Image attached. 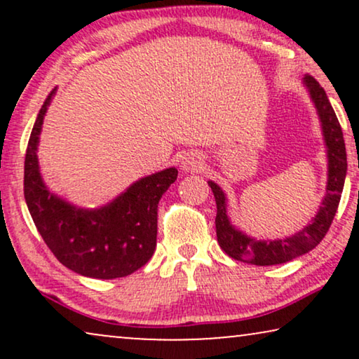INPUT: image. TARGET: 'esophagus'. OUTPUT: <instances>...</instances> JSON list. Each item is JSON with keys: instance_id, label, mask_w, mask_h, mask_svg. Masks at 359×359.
<instances>
[{"instance_id": "obj_1", "label": "esophagus", "mask_w": 359, "mask_h": 359, "mask_svg": "<svg viewBox=\"0 0 359 359\" xmlns=\"http://www.w3.org/2000/svg\"><path fill=\"white\" fill-rule=\"evenodd\" d=\"M181 168H183L186 173H198V171L204 168L203 155L198 154V151H189V154H186L183 158H181Z\"/></svg>"}]
</instances>
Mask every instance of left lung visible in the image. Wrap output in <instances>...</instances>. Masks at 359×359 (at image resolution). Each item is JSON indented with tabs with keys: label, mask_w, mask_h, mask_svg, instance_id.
<instances>
[{
	"label": "left lung",
	"mask_w": 359,
	"mask_h": 359,
	"mask_svg": "<svg viewBox=\"0 0 359 359\" xmlns=\"http://www.w3.org/2000/svg\"><path fill=\"white\" fill-rule=\"evenodd\" d=\"M304 86L307 88L317 109L323 142H325L328 163L327 193L323 196L316 217L292 237L257 240L233 227L227 215V198L224 191L214 181H208L214 193L215 204H217V215H215L217 242L230 258L238 259V262L257 264V266H271V264L287 263L294 258L302 257L304 253H309L322 242L337 214L346 176V149L343 132L325 90L318 85L316 78L311 75L304 76Z\"/></svg>",
	"instance_id": "1"
}]
</instances>
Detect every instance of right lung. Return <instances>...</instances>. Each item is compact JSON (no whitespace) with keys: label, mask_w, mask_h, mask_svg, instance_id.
<instances>
[{"label":"right lung","mask_w":359,"mask_h":359,"mask_svg":"<svg viewBox=\"0 0 359 359\" xmlns=\"http://www.w3.org/2000/svg\"><path fill=\"white\" fill-rule=\"evenodd\" d=\"M53 90L47 96L31 137L24 161V198L43 242L63 266L81 276L114 279L129 276L151 258L156 247L158 201L175 183V166L149 175L97 209H83L52 193L39 170L37 147L43 117Z\"/></svg>","instance_id":"obj_1"}]
</instances>
